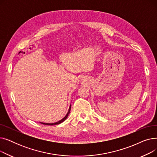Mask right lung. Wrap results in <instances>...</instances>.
<instances>
[{
    "label": "right lung",
    "instance_id": "obj_1",
    "mask_svg": "<svg viewBox=\"0 0 157 157\" xmlns=\"http://www.w3.org/2000/svg\"><path fill=\"white\" fill-rule=\"evenodd\" d=\"M71 105H70L69 106V111L67 112V113L66 114V115L65 116V117H63L62 120H60V121H57V122H55V123H43V122H40V123H42V124L43 125H59L60 124V123H62L63 121H64L66 119H67V118L68 117L69 114L70 113V111H71Z\"/></svg>",
    "mask_w": 157,
    "mask_h": 157
}]
</instances>
